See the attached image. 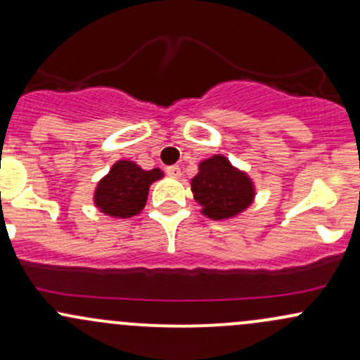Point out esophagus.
I'll return each mask as SVG.
<instances>
[{"mask_svg": "<svg viewBox=\"0 0 360 360\" xmlns=\"http://www.w3.org/2000/svg\"><path fill=\"white\" fill-rule=\"evenodd\" d=\"M165 172H167L171 177H181L179 165H169V167L165 169Z\"/></svg>", "mask_w": 360, "mask_h": 360, "instance_id": "34e87169", "label": "esophagus"}]
</instances>
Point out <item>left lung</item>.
<instances>
[{
  "label": "left lung",
  "instance_id": "left-lung-1",
  "mask_svg": "<svg viewBox=\"0 0 360 360\" xmlns=\"http://www.w3.org/2000/svg\"><path fill=\"white\" fill-rule=\"evenodd\" d=\"M200 171L191 179V191L208 219L224 220L239 215L255 200V184L227 157L213 155L200 162Z\"/></svg>",
  "mask_w": 360,
  "mask_h": 360
}]
</instances>
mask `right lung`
Masks as SVG:
<instances>
[{
  "mask_svg": "<svg viewBox=\"0 0 360 360\" xmlns=\"http://www.w3.org/2000/svg\"><path fill=\"white\" fill-rule=\"evenodd\" d=\"M164 176L160 169L143 171L131 160H117L98 181L94 203L105 215L114 219H129L143 210L150 184Z\"/></svg>",
  "mask_w": 360,
  "mask_h": 360,
  "instance_id": "right-lung-1",
  "label": "right lung"
}]
</instances>
